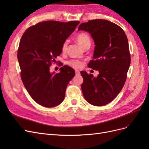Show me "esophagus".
I'll list each match as a JSON object with an SVG mask.
<instances>
[{"label": "esophagus", "instance_id": "34e87169", "mask_svg": "<svg viewBox=\"0 0 149 149\" xmlns=\"http://www.w3.org/2000/svg\"><path fill=\"white\" fill-rule=\"evenodd\" d=\"M75 73H76V75H79V74H80V71H79V70H75Z\"/></svg>", "mask_w": 149, "mask_h": 149}]
</instances>
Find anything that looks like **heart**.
Segmentation results:
<instances>
[{
    "label": "heart",
    "instance_id": "b5f03b06",
    "mask_svg": "<svg viewBox=\"0 0 149 149\" xmlns=\"http://www.w3.org/2000/svg\"><path fill=\"white\" fill-rule=\"evenodd\" d=\"M76 41L83 48H84L86 47L90 46L91 45V38H90L89 36L84 33H79L77 35V37L76 38ZM68 46V41H65L61 47V50L63 52H65ZM69 64L73 66L74 68H80L83 65V63L78 60H72L69 62Z\"/></svg>",
    "mask_w": 149,
    "mask_h": 149
}]
</instances>
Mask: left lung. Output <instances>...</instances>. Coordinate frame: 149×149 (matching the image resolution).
<instances>
[{
	"label": "left lung",
	"instance_id": "left-lung-1",
	"mask_svg": "<svg viewBox=\"0 0 149 149\" xmlns=\"http://www.w3.org/2000/svg\"><path fill=\"white\" fill-rule=\"evenodd\" d=\"M78 30L86 31L93 38V59L88 66L99 71L97 77L81 71L83 96L93 106H104L118 95L127 78L130 64L127 36L119 26L102 19L84 22Z\"/></svg>",
	"mask_w": 149,
	"mask_h": 149
}]
</instances>
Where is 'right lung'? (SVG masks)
<instances>
[{
    "label": "right lung",
    "instance_id": "obj_1",
    "mask_svg": "<svg viewBox=\"0 0 149 149\" xmlns=\"http://www.w3.org/2000/svg\"><path fill=\"white\" fill-rule=\"evenodd\" d=\"M79 24L45 21L26 29L21 38L17 58L22 82L33 100L43 107L61 103L67 86L75 75L69 66L60 68L58 73L50 72L49 66L60 55L63 44Z\"/></svg>",
    "mask_w": 149,
    "mask_h": 149
}]
</instances>
